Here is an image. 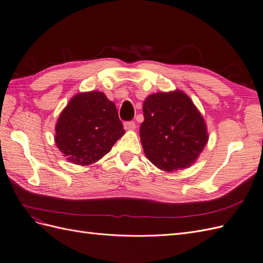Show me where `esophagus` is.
<instances>
[{"label": "esophagus", "mask_w": 263, "mask_h": 263, "mask_svg": "<svg viewBox=\"0 0 263 263\" xmlns=\"http://www.w3.org/2000/svg\"><path fill=\"white\" fill-rule=\"evenodd\" d=\"M124 128L126 130H134L135 128H136V124H135L134 122H125L124 123Z\"/></svg>", "instance_id": "34e87169"}]
</instances>
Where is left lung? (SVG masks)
Here are the masks:
<instances>
[{
	"label": "left lung",
	"mask_w": 263,
	"mask_h": 263,
	"mask_svg": "<svg viewBox=\"0 0 263 263\" xmlns=\"http://www.w3.org/2000/svg\"><path fill=\"white\" fill-rule=\"evenodd\" d=\"M140 139L145 155L160 170L192 165L209 141L208 128L193 102L180 90L151 94L142 106Z\"/></svg>",
	"instance_id": "left-lung-1"
}]
</instances>
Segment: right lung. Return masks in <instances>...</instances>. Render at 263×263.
Returning a JSON list of instances; mask_svg holds the SVG:
<instances>
[{
  "instance_id": "right-lung-1",
  "label": "right lung",
  "mask_w": 263,
  "mask_h": 263,
  "mask_svg": "<svg viewBox=\"0 0 263 263\" xmlns=\"http://www.w3.org/2000/svg\"><path fill=\"white\" fill-rule=\"evenodd\" d=\"M125 134L114 103L103 92L79 93L55 124L54 141L67 160L79 165L97 162Z\"/></svg>"
}]
</instances>
